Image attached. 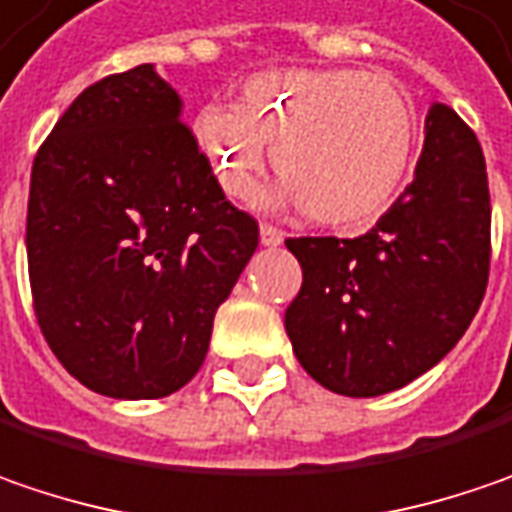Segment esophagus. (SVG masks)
<instances>
[{
    "mask_svg": "<svg viewBox=\"0 0 512 512\" xmlns=\"http://www.w3.org/2000/svg\"><path fill=\"white\" fill-rule=\"evenodd\" d=\"M259 239H262L265 247H279V244L285 242V233L279 227H273V224H262L259 227Z\"/></svg>",
    "mask_w": 512,
    "mask_h": 512,
    "instance_id": "obj_1",
    "label": "esophagus"
}]
</instances>
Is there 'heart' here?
<instances>
[{
    "instance_id": "1",
    "label": "heart",
    "mask_w": 512,
    "mask_h": 512,
    "mask_svg": "<svg viewBox=\"0 0 512 512\" xmlns=\"http://www.w3.org/2000/svg\"><path fill=\"white\" fill-rule=\"evenodd\" d=\"M192 141L230 198L247 201L273 146L279 201L325 227H366L403 190L418 126L406 94L363 68H270L233 106H204Z\"/></svg>"
}]
</instances>
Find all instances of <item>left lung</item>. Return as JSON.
Returning <instances> with one entry per match:
<instances>
[{"label":"left lung","mask_w":512,"mask_h":512,"mask_svg":"<svg viewBox=\"0 0 512 512\" xmlns=\"http://www.w3.org/2000/svg\"><path fill=\"white\" fill-rule=\"evenodd\" d=\"M285 244L302 265V288L285 311L302 369L345 397L395 392L447 357L487 291L490 190L481 143L435 103L412 184L369 233Z\"/></svg>","instance_id":"left-lung-1"}]
</instances>
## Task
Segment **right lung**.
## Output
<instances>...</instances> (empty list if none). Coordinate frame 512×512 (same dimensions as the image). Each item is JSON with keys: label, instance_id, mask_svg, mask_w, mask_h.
I'll return each mask as SVG.
<instances>
[{"label": "right lung", "instance_id": "add662e5", "mask_svg": "<svg viewBox=\"0 0 512 512\" xmlns=\"http://www.w3.org/2000/svg\"><path fill=\"white\" fill-rule=\"evenodd\" d=\"M28 276L45 343L91 392L167 397L201 369L213 317L259 244L155 65L103 77L39 146Z\"/></svg>", "mask_w": 512, "mask_h": 512}]
</instances>
